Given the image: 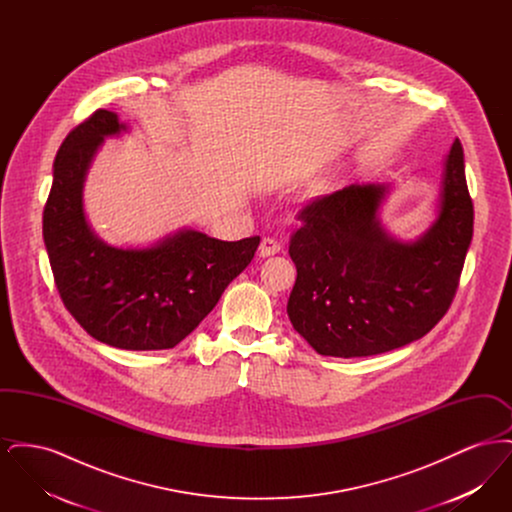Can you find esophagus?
<instances>
[{"label": "esophagus", "instance_id": "1", "mask_svg": "<svg viewBox=\"0 0 512 512\" xmlns=\"http://www.w3.org/2000/svg\"><path fill=\"white\" fill-rule=\"evenodd\" d=\"M280 249H282V245L278 240H274V238H265L261 245H259V255L265 259V257H272V255H276V253H280Z\"/></svg>", "mask_w": 512, "mask_h": 512}]
</instances>
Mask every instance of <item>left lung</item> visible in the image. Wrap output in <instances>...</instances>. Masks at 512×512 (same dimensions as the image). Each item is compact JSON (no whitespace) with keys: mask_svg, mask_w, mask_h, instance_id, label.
Wrapping results in <instances>:
<instances>
[{"mask_svg":"<svg viewBox=\"0 0 512 512\" xmlns=\"http://www.w3.org/2000/svg\"><path fill=\"white\" fill-rule=\"evenodd\" d=\"M390 192L391 184H351L299 213L288 317L320 355L368 357L420 340L457 292L474 224L459 138L443 161L438 215L418 238L384 228Z\"/></svg>","mask_w":512,"mask_h":512,"instance_id":"obj_1","label":"left lung"}]
</instances>
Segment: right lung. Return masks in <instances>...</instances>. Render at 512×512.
<instances>
[{
	"label": "right lung",
	"mask_w": 512,
	"mask_h": 512,
	"mask_svg": "<svg viewBox=\"0 0 512 512\" xmlns=\"http://www.w3.org/2000/svg\"><path fill=\"white\" fill-rule=\"evenodd\" d=\"M130 128L99 109L59 147L44 209V244L59 295L96 340L130 351L190 336L244 270L261 238L222 242L180 228L146 247L105 244L84 211V182L105 138Z\"/></svg>",
	"instance_id": "add662e5"
}]
</instances>
